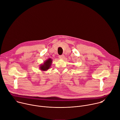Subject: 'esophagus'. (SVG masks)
Listing matches in <instances>:
<instances>
[{
	"label": "esophagus",
	"instance_id": "obj_1",
	"mask_svg": "<svg viewBox=\"0 0 120 120\" xmlns=\"http://www.w3.org/2000/svg\"><path fill=\"white\" fill-rule=\"evenodd\" d=\"M64 55H61V56H59V58L60 59H64Z\"/></svg>",
	"mask_w": 120,
	"mask_h": 120
}]
</instances>
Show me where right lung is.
<instances>
[{"instance_id": "obj_1", "label": "right lung", "mask_w": 120, "mask_h": 120, "mask_svg": "<svg viewBox=\"0 0 120 120\" xmlns=\"http://www.w3.org/2000/svg\"><path fill=\"white\" fill-rule=\"evenodd\" d=\"M53 60L50 58L45 60L43 64H41L39 65V69L42 71H46L48 70L52 65Z\"/></svg>"}]
</instances>
